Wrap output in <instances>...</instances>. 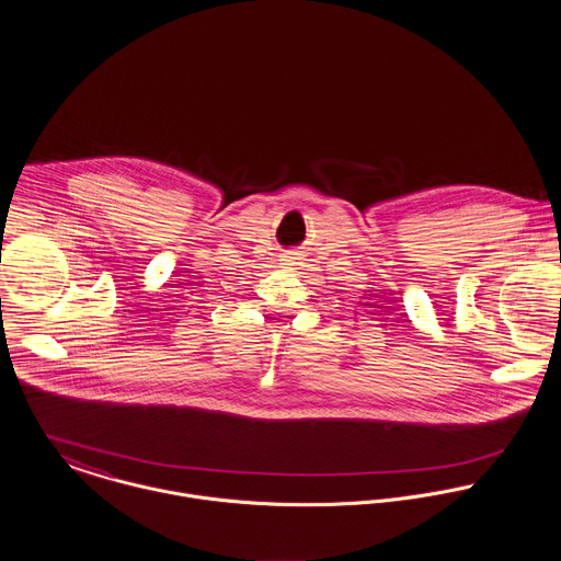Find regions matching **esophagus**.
Masks as SVG:
<instances>
[{
    "instance_id": "esophagus-1",
    "label": "esophagus",
    "mask_w": 561,
    "mask_h": 561,
    "mask_svg": "<svg viewBox=\"0 0 561 561\" xmlns=\"http://www.w3.org/2000/svg\"><path fill=\"white\" fill-rule=\"evenodd\" d=\"M299 252L297 250H290V252H286L284 256H282V260H284V264H297V260H299Z\"/></svg>"
}]
</instances>
